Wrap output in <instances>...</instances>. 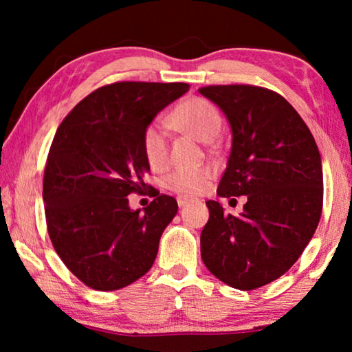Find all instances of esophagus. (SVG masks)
<instances>
[{"mask_svg":"<svg viewBox=\"0 0 352 352\" xmlns=\"http://www.w3.org/2000/svg\"><path fill=\"white\" fill-rule=\"evenodd\" d=\"M176 200H177V205H179V206H184L190 201L189 197H184V195H179Z\"/></svg>","mask_w":352,"mask_h":352,"instance_id":"1","label":"esophagus"}]
</instances>
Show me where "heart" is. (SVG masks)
<instances>
[{
	"label": "heart",
	"instance_id": "b5f03b06",
	"mask_svg": "<svg viewBox=\"0 0 352 352\" xmlns=\"http://www.w3.org/2000/svg\"><path fill=\"white\" fill-rule=\"evenodd\" d=\"M170 123L177 131L197 139L200 142H210L218 136L223 126V117L218 107L205 98H189L177 104L170 115ZM142 153L152 170H163L170 158V142L165 128L158 123H151L144 129L141 138ZM213 170L210 166L179 168L171 171L163 187L181 195L201 194L208 187Z\"/></svg>",
	"mask_w": 352,
	"mask_h": 352
}]
</instances>
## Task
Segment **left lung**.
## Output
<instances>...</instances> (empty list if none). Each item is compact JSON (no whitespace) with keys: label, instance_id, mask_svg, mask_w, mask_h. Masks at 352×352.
<instances>
[{"label":"left lung","instance_id":"8db88e82","mask_svg":"<svg viewBox=\"0 0 352 352\" xmlns=\"http://www.w3.org/2000/svg\"><path fill=\"white\" fill-rule=\"evenodd\" d=\"M199 91L219 105L232 128L218 195H247L239 216L206 201L201 259L221 282L254 290L283 276L316 232L324 204L320 153L309 128L276 91L253 85Z\"/></svg>","mask_w":352,"mask_h":352}]
</instances>
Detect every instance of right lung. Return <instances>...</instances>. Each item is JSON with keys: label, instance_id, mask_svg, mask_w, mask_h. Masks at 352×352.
I'll list each match as a JSON object with an SVG mask.
<instances>
[{"label": "right lung", "instance_id": "1", "mask_svg": "<svg viewBox=\"0 0 352 352\" xmlns=\"http://www.w3.org/2000/svg\"><path fill=\"white\" fill-rule=\"evenodd\" d=\"M187 83L117 81L100 86L62 120L47 153L43 200L56 253L86 287L118 290L148 272L177 201L155 192L144 211L128 195L147 189L141 138Z\"/></svg>", "mask_w": 352, "mask_h": 352}]
</instances>
